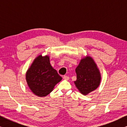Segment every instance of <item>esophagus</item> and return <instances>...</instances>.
I'll return each mask as SVG.
<instances>
[{
    "label": "esophagus",
    "mask_w": 127,
    "mask_h": 127,
    "mask_svg": "<svg viewBox=\"0 0 127 127\" xmlns=\"http://www.w3.org/2000/svg\"><path fill=\"white\" fill-rule=\"evenodd\" d=\"M63 79L64 80H68L69 79V76H64L63 77Z\"/></svg>",
    "instance_id": "obj_1"
}]
</instances>
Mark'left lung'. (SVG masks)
I'll return each instance as SVG.
<instances>
[{
    "instance_id": "8db88e82",
    "label": "left lung",
    "mask_w": 127,
    "mask_h": 127,
    "mask_svg": "<svg viewBox=\"0 0 127 127\" xmlns=\"http://www.w3.org/2000/svg\"><path fill=\"white\" fill-rule=\"evenodd\" d=\"M75 71L77 79L74 84L82 94L86 95L98 87L101 77L96 64L91 57L82 59Z\"/></svg>"
}]
</instances>
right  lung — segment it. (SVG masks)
<instances>
[{"label": "right lung", "instance_id": "1", "mask_svg": "<svg viewBox=\"0 0 127 127\" xmlns=\"http://www.w3.org/2000/svg\"><path fill=\"white\" fill-rule=\"evenodd\" d=\"M26 80L32 93L38 96L43 97L53 91L62 77L50 65L49 57L40 55L28 70Z\"/></svg>", "mask_w": 127, "mask_h": 127}]
</instances>
